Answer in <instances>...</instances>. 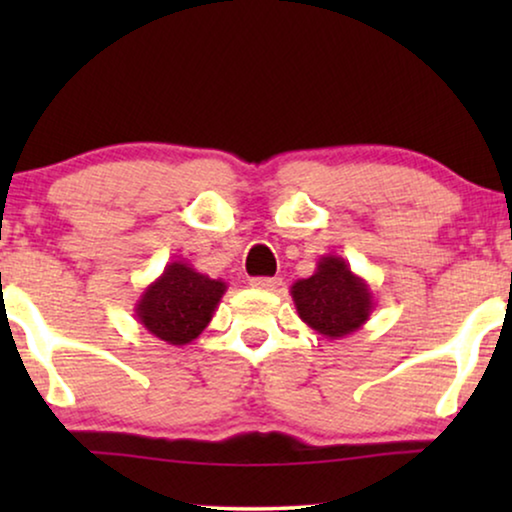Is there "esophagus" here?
I'll return each mask as SVG.
<instances>
[{
  "label": "esophagus",
  "mask_w": 512,
  "mask_h": 512,
  "mask_svg": "<svg viewBox=\"0 0 512 512\" xmlns=\"http://www.w3.org/2000/svg\"><path fill=\"white\" fill-rule=\"evenodd\" d=\"M251 286H256V289H263V291H277L279 286H282V279L279 277H254L251 279Z\"/></svg>",
  "instance_id": "esophagus-1"
}]
</instances>
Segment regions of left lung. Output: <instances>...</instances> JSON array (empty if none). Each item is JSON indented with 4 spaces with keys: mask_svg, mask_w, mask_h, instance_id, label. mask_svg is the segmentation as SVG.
<instances>
[{
    "mask_svg": "<svg viewBox=\"0 0 512 512\" xmlns=\"http://www.w3.org/2000/svg\"><path fill=\"white\" fill-rule=\"evenodd\" d=\"M291 298L298 317L328 340L356 333L375 310L368 282L338 254L321 256L312 277L293 282Z\"/></svg>",
    "mask_w": 512,
    "mask_h": 512,
    "instance_id": "8db88e82",
    "label": "left lung"
}]
</instances>
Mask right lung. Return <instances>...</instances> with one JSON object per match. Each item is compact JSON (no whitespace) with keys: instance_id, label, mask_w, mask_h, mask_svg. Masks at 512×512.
<instances>
[{"instance_id":"right-lung-1","label":"right lung","mask_w":512,"mask_h":512,"mask_svg":"<svg viewBox=\"0 0 512 512\" xmlns=\"http://www.w3.org/2000/svg\"><path fill=\"white\" fill-rule=\"evenodd\" d=\"M228 284L202 275L188 261H172L146 286L135 303V317L151 335L181 347L205 331Z\"/></svg>"}]
</instances>
